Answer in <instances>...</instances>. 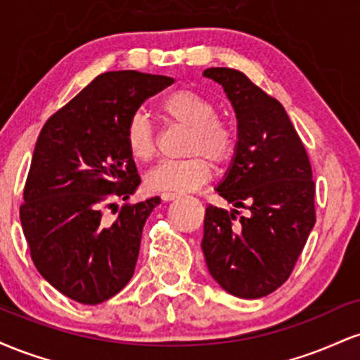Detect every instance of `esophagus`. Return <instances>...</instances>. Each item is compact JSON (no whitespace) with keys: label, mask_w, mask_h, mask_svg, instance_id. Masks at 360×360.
I'll use <instances>...</instances> for the list:
<instances>
[{"label":"esophagus","mask_w":360,"mask_h":360,"mask_svg":"<svg viewBox=\"0 0 360 360\" xmlns=\"http://www.w3.org/2000/svg\"><path fill=\"white\" fill-rule=\"evenodd\" d=\"M160 198H162V201H172V200H176V198H179V194H177V193H162V194H160Z\"/></svg>","instance_id":"esophagus-1"}]
</instances>
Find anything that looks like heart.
<instances>
[{
  "mask_svg": "<svg viewBox=\"0 0 360 360\" xmlns=\"http://www.w3.org/2000/svg\"><path fill=\"white\" fill-rule=\"evenodd\" d=\"M160 113L169 122L188 128L183 160H169L152 169L147 188L155 193H186L200 188L212 176L214 166H223L235 152L232 123L217 117V105L194 91L179 89L160 101ZM125 143L137 162H148L155 155V130L143 113H135L125 128Z\"/></svg>",
  "mask_w": 360,
  "mask_h": 360,
  "instance_id": "b5f03b06",
  "label": "heart"
}]
</instances>
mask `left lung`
<instances>
[{
	"instance_id": "8db88e82",
	"label": "left lung",
	"mask_w": 360,
	"mask_h": 360,
	"mask_svg": "<svg viewBox=\"0 0 360 360\" xmlns=\"http://www.w3.org/2000/svg\"><path fill=\"white\" fill-rule=\"evenodd\" d=\"M237 117L233 159L210 205L201 240L210 274L230 295L257 300L286 283L315 226V183L303 143L283 105L245 74L210 68ZM237 207L250 210L233 224Z\"/></svg>"
}]
</instances>
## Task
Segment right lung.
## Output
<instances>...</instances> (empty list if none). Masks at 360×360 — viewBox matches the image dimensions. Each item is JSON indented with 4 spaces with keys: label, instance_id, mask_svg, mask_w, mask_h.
<instances>
[{
    "label": "right lung",
    "instance_id": "obj_1",
    "mask_svg": "<svg viewBox=\"0 0 360 360\" xmlns=\"http://www.w3.org/2000/svg\"><path fill=\"white\" fill-rule=\"evenodd\" d=\"M172 82L137 71L100 74L37 139L20 220L37 271L77 303L100 304L134 276L143 225L160 198L123 205L113 221L103 218V206L137 191L127 123Z\"/></svg>",
    "mask_w": 360,
    "mask_h": 360
}]
</instances>
